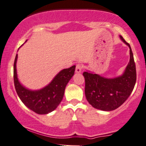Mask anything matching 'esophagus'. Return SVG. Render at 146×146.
I'll use <instances>...</instances> for the list:
<instances>
[{"label": "esophagus", "instance_id": "esophagus-1", "mask_svg": "<svg viewBox=\"0 0 146 146\" xmlns=\"http://www.w3.org/2000/svg\"><path fill=\"white\" fill-rule=\"evenodd\" d=\"M82 66L81 64H77L76 65V73H79L82 71Z\"/></svg>", "mask_w": 146, "mask_h": 146}]
</instances>
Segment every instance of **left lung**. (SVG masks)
<instances>
[{
	"instance_id": "1",
	"label": "left lung",
	"mask_w": 146,
	"mask_h": 146,
	"mask_svg": "<svg viewBox=\"0 0 146 146\" xmlns=\"http://www.w3.org/2000/svg\"><path fill=\"white\" fill-rule=\"evenodd\" d=\"M119 37L130 49L129 62L122 76L106 78L88 71L83 73L86 99L96 109L110 111L117 108L128 99L136 84V65L131 47L122 36Z\"/></svg>"
}]
</instances>
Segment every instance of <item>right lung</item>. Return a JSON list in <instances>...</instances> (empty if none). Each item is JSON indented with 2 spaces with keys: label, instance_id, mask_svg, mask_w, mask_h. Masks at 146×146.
<instances>
[{
  "label": "right lung",
  "instance_id": "1",
  "mask_svg": "<svg viewBox=\"0 0 146 146\" xmlns=\"http://www.w3.org/2000/svg\"><path fill=\"white\" fill-rule=\"evenodd\" d=\"M17 54L14 63V83L17 93L24 105L40 115L51 113L57 108L64 97V91L70 78L74 75L76 66L63 69L44 88L31 90L21 85L17 75Z\"/></svg>",
  "mask_w": 146,
  "mask_h": 146
}]
</instances>
